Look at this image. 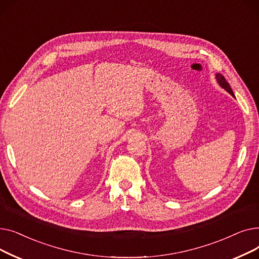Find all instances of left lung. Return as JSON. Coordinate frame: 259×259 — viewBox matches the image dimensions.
<instances>
[{
  "label": "left lung",
  "mask_w": 259,
  "mask_h": 259,
  "mask_svg": "<svg viewBox=\"0 0 259 259\" xmlns=\"http://www.w3.org/2000/svg\"><path fill=\"white\" fill-rule=\"evenodd\" d=\"M215 77H216V80H217V84H219L222 88H224L227 92H229L231 95H232L233 98H235V95H234V93H233V90L231 89V87H230L228 81L226 80V78H225L221 73H216Z\"/></svg>",
  "instance_id": "obj_1"
}]
</instances>
